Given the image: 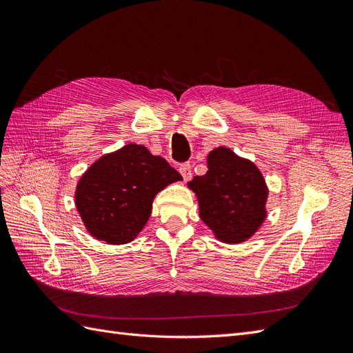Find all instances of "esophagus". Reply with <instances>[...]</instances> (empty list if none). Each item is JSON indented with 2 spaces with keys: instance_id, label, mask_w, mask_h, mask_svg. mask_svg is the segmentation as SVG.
Masks as SVG:
<instances>
[{
  "instance_id": "esophagus-1",
  "label": "esophagus",
  "mask_w": 353,
  "mask_h": 353,
  "mask_svg": "<svg viewBox=\"0 0 353 353\" xmlns=\"http://www.w3.org/2000/svg\"><path fill=\"white\" fill-rule=\"evenodd\" d=\"M179 174L183 175V178H184V181H190L191 179V165L190 163H183L179 166Z\"/></svg>"
}]
</instances>
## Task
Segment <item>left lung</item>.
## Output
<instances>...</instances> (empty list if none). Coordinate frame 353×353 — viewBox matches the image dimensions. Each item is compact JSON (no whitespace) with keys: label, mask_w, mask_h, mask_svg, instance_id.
<instances>
[{"label":"left lung","mask_w":353,"mask_h":353,"mask_svg":"<svg viewBox=\"0 0 353 353\" xmlns=\"http://www.w3.org/2000/svg\"><path fill=\"white\" fill-rule=\"evenodd\" d=\"M199 199L200 218L223 243L250 239L266 218L268 188L250 160L227 147L208 156V172L188 183Z\"/></svg>","instance_id":"left-lung-1"}]
</instances>
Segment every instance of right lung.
Returning <instances> with one entry per match:
<instances>
[{
	"mask_svg": "<svg viewBox=\"0 0 353 353\" xmlns=\"http://www.w3.org/2000/svg\"><path fill=\"white\" fill-rule=\"evenodd\" d=\"M181 179L163 157L144 145L128 144L90 166L79 179L74 201L92 237L125 244L144 228L159 191Z\"/></svg>",
	"mask_w": 353,
	"mask_h": 353,
	"instance_id": "obj_1",
	"label": "right lung"
}]
</instances>
